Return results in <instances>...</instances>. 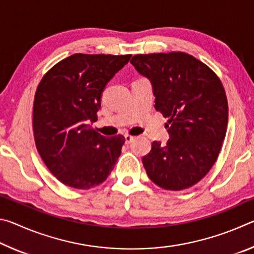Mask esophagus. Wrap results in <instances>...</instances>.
I'll list each match as a JSON object with an SVG mask.
<instances>
[{
	"label": "esophagus",
	"instance_id": "1",
	"mask_svg": "<svg viewBox=\"0 0 254 254\" xmlns=\"http://www.w3.org/2000/svg\"><path fill=\"white\" fill-rule=\"evenodd\" d=\"M124 137H126V143L127 144H130L133 140H134V136L133 135H130V134H126L124 135Z\"/></svg>",
	"mask_w": 254,
	"mask_h": 254
}]
</instances>
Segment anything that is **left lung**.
Here are the masks:
<instances>
[{
  "instance_id": "1",
  "label": "left lung",
  "mask_w": 254,
  "mask_h": 254,
  "mask_svg": "<svg viewBox=\"0 0 254 254\" xmlns=\"http://www.w3.org/2000/svg\"><path fill=\"white\" fill-rule=\"evenodd\" d=\"M131 64L148 77L156 110L168 119L166 144L153 141L142 158L148 177L167 190H183L207 175L226 134L229 106L218 76L182 51L135 55Z\"/></svg>"
}]
</instances>
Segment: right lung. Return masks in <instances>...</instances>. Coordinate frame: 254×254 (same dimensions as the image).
<instances>
[{
    "label": "right lung",
    "mask_w": 254,
    "mask_h": 254,
    "mask_svg": "<svg viewBox=\"0 0 254 254\" xmlns=\"http://www.w3.org/2000/svg\"><path fill=\"white\" fill-rule=\"evenodd\" d=\"M131 55L75 54L50 68L38 85L32 127L36 147L60 183L89 189L105 182L126 137L101 135L92 127L106 84Z\"/></svg>",
    "instance_id": "1"
}]
</instances>
